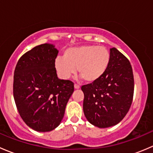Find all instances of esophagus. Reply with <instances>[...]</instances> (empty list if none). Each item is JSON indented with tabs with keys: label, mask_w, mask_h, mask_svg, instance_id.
Wrapping results in <instances>:
<instances>
[{
	"label": "esophagus",
	"mask_w": 153,
	"mask_h": 153,
	"mask_svg": "<svg viewBox=\"0 0 153 153\" xmlns=\"http://www.w3.org/2000/svg\"><path fill=\"white\" fill-rule=\"evenodd\" d=\"M74 87H75V89H79L80 88V86L79 85H78V84H74Z\"/></svg>",
	"instance_id": "esophagus-1"
}]
</instances>
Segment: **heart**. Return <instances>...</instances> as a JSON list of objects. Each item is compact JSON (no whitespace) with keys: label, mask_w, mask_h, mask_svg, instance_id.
<instances>
[{"label":"heart","mask_w":153,"mask_h":153,"mask_svg":"<svg viewBox=\"0 0 153 153\" xmlns=\"http://www.w3.org/2000/svg\"><path fill=\"white\" fill-rule=\"evenodd\" d=\"M110 52L104 47L84 45L69 48L64 52V58L55 61V68L63 78L75 73L76 68L80 76L87 82L99 79L110 63Z\"/></svg>","instance_id":"1"}]
</instances>
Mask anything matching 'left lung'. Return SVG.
<instances>
[{"instance_id":"8db88e82","label":"left lung","mask_w":153,"mask_h":153,"mask_svg":"<svg viewBox=\"0 0 153 153\" xmlns=\"http://www.w3.org/2000/svg\"><path fill=\"white\" fill-rule=\"evenodd\" d=\"M110 56L105 73L92 84L81 86L84 115L90 124L99 128L118 124L129 111L133 98L130 62L115 47L110 49Z\"/></svg>"}]
</instances>
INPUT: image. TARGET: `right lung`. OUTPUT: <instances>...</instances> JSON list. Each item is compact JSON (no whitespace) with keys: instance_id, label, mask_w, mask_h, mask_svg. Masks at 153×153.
I'll return each instance as SVG.
<instances>
[{"instance_id":"right-lung-1","label":"right lung","mask_w":153,"mask_h":153,"mask_svg":"<svg viewBox=\"0 0 153 153\" xmlns=\"http://www.w3.org/2000/svg\"><path fill=\"white\" fill-rule=\"evenodd\" d=\"M58 53L51 44L36 46L20 58L14 72L17 109L26 124L38 132H49L60 124L74 91L72 81L57 76Z\"/></svg>"}]
</instances>
